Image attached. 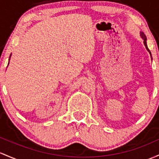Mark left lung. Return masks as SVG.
<instances>
[{"instance_id":"8db88e82","label":"left lung","mask_w":159,"mask_h":159,"mask_svg":"<svg viewBox=\"0 0 159 159\" xmlns=\"http://www.w3.org/2000/svg\"><path fill=\"white\" fill-rule=\"evenodd\" d=\"M140 36H141V37L143 38V43H144V45H145L146 48H147V50L149 52V53H150V51H149V49H148L147 45V37H146V35L144 34L143 33V32H141V33H140ZM150 55H151V53H150Z\"/></svg>"}]
</instances>
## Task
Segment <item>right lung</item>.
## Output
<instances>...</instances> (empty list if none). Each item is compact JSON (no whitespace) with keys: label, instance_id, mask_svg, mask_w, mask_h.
<instances>
[{"label":"right lung","instance_id":"add662e5","mask_svg":"<svg viewBox=\"0 0 159 159\" xmlns=\"http://www.w3.org/2000/svg\"><path fill=\"white\" fill-rule=\"evenodd\" d=\"M9 61H10V59H9Z\"/></svg>","mask_w":159,"mask_h":159}]
</instances>
